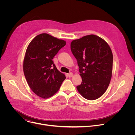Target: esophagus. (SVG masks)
<instances>
[{"mask_svg":"<svg viewBox=\"0 0 135 135\" xmlns=\"http://www.w3.org/2000/svg\"><path fill=\"white\" fill-rule=\"evenodd\" d=\"M68 76L69 77H72V76H73V74L72 73H69V74H68Z\"/></svg>","mask_w":135,"mask_h":135,"instance_id":"esophagus-1","label":"esophagus"}]
</instances>
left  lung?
Masks as SVG:
<instances>
[{"instance_id":"8db88e82","label":"left lung","mask_w":135,"mask_h":135,"mask_svg":"<svg viewBox=\"0 0 135 135\" xmlns=\"http://www.w3.org/2000/svg\"><path fill=\"white\" fill-rule=\"evenodd\" d=\"M70 49L78 60L82 80L77 89L88 100L99 98L107 89L112 78L113 56L109 46L99 36L90 35L73 41Z\"/></svg>"}]
</instances>
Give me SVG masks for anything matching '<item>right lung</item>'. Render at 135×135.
<instances>
[{"instance_id":"obj_1","label":"right lung","mask_w":135,"mask_h":135,"mask_svg":"<svg viewBox=\"0 0 135 135\" xmlns=\"http://www.w3.org/2000/svg\"><path fill=\"white\" fill-rule=\"evenodd\" d=\"M66 44V41L43 33L36 36L27 49L23 65L25 78L32 91L42 98L54 94L66 79L52 60Z\"/></svg>"}]
</instances>
